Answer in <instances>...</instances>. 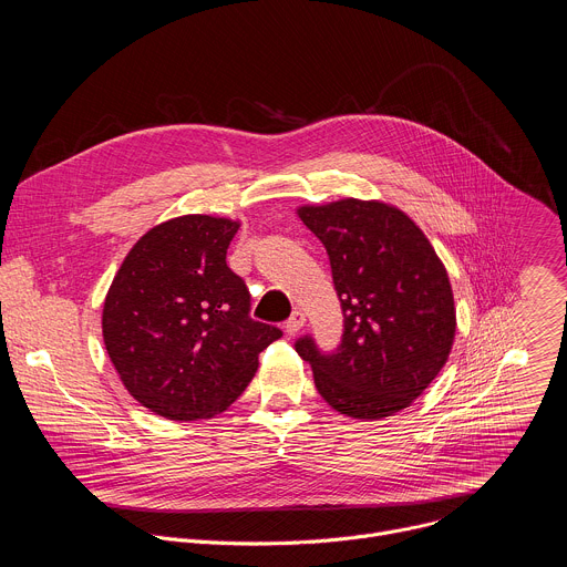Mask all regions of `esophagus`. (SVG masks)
Listing matches in <instances>:
<instances>
[{
  "mask_svg": "<svg viewBox=\"0 0 567 567\" xmlns=\"http://www.w3.org/2000/svg\"><path fill=\"white\" fill-rule=\"evenodd\" d=\"M302 328H305V313H302V311H293L291 318L285 322L287 334L293 337V334H298Z\"/></svg>",
  "mask_w": 567,
  "mask_h": 567,
  "instance_id": "esophagus-1",
  "label": "esophagus"
}]
</instances>
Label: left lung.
<instances>
[{
    "label": "left lung",
    "instance_id": "1",
    "mask_svg": "<svg viewBox=\"0 0 567 567\" xmlns=\"http://www.w3.org/2000/svg\"><path fill=\"white\" fill-rule=\"evenodd\" d=\"M296 213L328 249L346 316L334 354H320L311 339L296 343L311 363L316 390L337 413L361 422L409 409L455 341L444 262L424 230L392 204L346 197Z\"/></svg>",
    "mask_w": 567,
    "mask_h": 567
}]
</instances>
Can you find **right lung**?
<instances>
[{"mask_svg":"<svg viewBox=\"0 0 567 567\" xmlns=\"http://www.w3.org/2000/svg\"><path fill=\"white\" fill-rule=\"evenodd\" d=\"M237 219L182 215L152 226L121 262L103 341L125 390L158 417L224 413L282 332L249 318V289L226 265Z\"/></svg>","mask_w":567,"mask_h":567,"instance_id":"add662e5","label":"right lung"}]
</instances>
